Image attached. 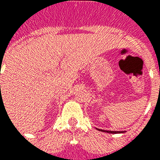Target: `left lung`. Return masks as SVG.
<instances>
[{
	"label": "left lung",
	"instance_id": "obj_1",
	"mask_svg": "<svg viewBox=\"0 0 160 160\" xmlns=\"http://www.w3.org/2000/svg\"><path fill=\"white\" fill-rule=\"evenodd\" d=\"M99 131L106 132H109V133H120V132H118V131H107V130H102V129H99Z\"/></svg>",
	"mask_w": 160,
	"mask_h": 160
}]
</instances>
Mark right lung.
Returning a JSON list of instances; mask_svg holds the SVG:
<instances>
[{"label": "right lung", "mask_w": 160, "mask_h": 160, "mask_svg": "<svg viewBox=\"0 0 160 160\" xmlns=\"http://www.w3.org/2000/svg\"><path fill=\"white\" fill-rule=\"evenodd\" d=\"M0 86H1V85H0Z\"/></svg>", "instance_id": "add662e5"}]
</instances>
